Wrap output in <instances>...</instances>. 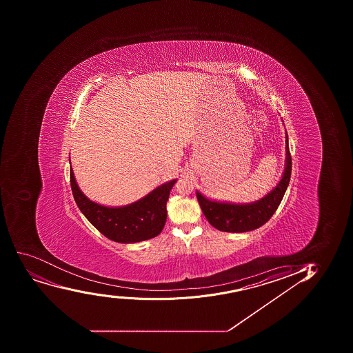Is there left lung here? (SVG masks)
Masks as SVG:
<instances>
[{"label": "left lung", "instance_id": "8db88e82", "mask_svg": "<svg viewBox=\"0 0 353 353\" xmlns=\"http://www.w3.org/2000/svg\"><path fill=\"white\" fill-rule=\"evenodd\" d=\"M291 155L285 132V164L279 182L261 199L248 203L220 201L203 196L196 190V199L203 213L217 230L224 232H248L261 227L272 216L282 201L291 177Z\"/></svg>", "mask_w": 353, "mask_h": 353}]
</instances>
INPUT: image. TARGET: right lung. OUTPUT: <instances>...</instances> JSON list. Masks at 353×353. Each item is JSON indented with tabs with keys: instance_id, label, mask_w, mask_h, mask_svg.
Returning <instances> with one entry per match:
<instances>
[{
	"instance_id": "add662e5",
	"label": "right lung",
	"mask_w": 353,
	"mask_h": 353,
	"mask_svg": "<svg viewBox=\"0 0 353 353\" xmlns=\"http://www.w3.org/2000/svg\"><path fill=\"white\" fill-rule=\"evenodd\" d=\"M69 162L71 164L70 159ZM176 182L177 179L168 181L129 205L105 206L85 196L70 167L71 190L78 208L103 236L122 244L139 243L160 234L167 221L169 194Z\"/></svg>"
}]
</instances>
